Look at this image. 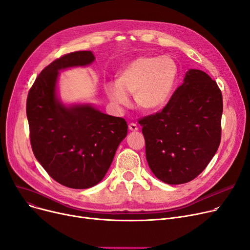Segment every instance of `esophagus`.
I'll return each mask as SVG.
<instances>
[{
  "label": "esophagus",
  "instance_id": "esophagus-1",
  "mask_svg": "<svg viewBox=\"0 0 250 250\" xmlns=\"http://www.w3.org/2000/svg\"><path fill=\"white\" fill-rule=\"evenodd\" d=\"M128 129L132 130V132H136V130L139 129V126L136 124H134V123H130L128 125Z\"/></svg>",
  "mask_w": 250,
  "mask_h": 250
}]
</instances>
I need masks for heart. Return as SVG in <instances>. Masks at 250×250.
<instances>
[{
	"instance_id": "1",
	"label": "heart",
	"mask_w": 250,
	"mask_h": 250,
	"mask_svg": "<svg viewBox=\"0 0 250 250\" xmlns=\"http://www.w3.org/2000/svg\"><path fill=\"white\" fill-rule=\"evenodd\" d=\"M177 76L178 65L171 57H140L120 71L115 83L105 84L104 90L115 105L125 106L127 95H134L140 109L154 111L169 100Z\"/></svg>"
}]
</instances>
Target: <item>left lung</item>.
<instances>
[{
	"mask_svg": "<svg viewBox=\"0 0 250 250\" xmlns=\"http://www.w3.org/2000/svg\"><path fill=\"white\" fill-rule=\"evenodd\" d=\"M222 112L216 81L201 70H188L166 106L139 121L154 175L181 185L201 174L219 148Z\"/></svg>",
	"mask_w": 250,
	"mask_h": 250,
	"instance_id": "left-lung-1",
	"label": "left lung"
}]
</instances>
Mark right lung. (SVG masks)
I'll use <instances>...</instances> for the list:
<instances>
[{
	"mask_svg": "<svg viewBox=\"0 0 250 250\" xmlns=\"http://www.w3.org/2000/svg\"><path fill=\"white\" fill-rule=\"evenodd\" d=\"M94 60L90 50L57 59L38 75L26 103L35 158L51 178L76 189L92 188L103 179L127 134L124 118L105 114L91 104L67 106L57 95L60 71L85 67Z\"/></svg>",
	"mask_w": 250,
	"mask_h": 250,
	"instance_id": "right-lung-1",
	"label": "right lung"
}]
</instances>
